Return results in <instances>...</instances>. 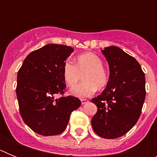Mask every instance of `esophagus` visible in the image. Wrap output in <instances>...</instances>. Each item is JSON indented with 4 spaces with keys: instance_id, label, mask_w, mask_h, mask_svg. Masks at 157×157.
Masks as SVG:
<instances>
[{
    "instance_id": "esophagus-1",
    "label": "esophagus",
    "mask_w": 157,
    "mask_h": 157,
    "mask_svg": "<svg viewBox=\"0 0 157 157\" xmlns=\"http://www.w3.org/2000/svg\"><path fill=\"white\" fill-rule=\"evenodd\" d=\"M81 102H82V105H84V104L87 103L89 102V100L87 99H81Z\"/></svg>"
}]
</instances>
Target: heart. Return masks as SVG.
<instances>
[{"instance_id": "heart-1", "label": "heart", "mask_w": 157, "mask_h": 157, "mask_svg": "<svg viewBox=\"0 0 157 157\" xmlns=\"http://www.w3.org/2000/svg\"><path fill=\"white\" fill-rule=\"evenodd\" d=\"M82 75L83 82L71 90V94L78 98L90 97L97 89L106 86L109 75L103 67L102 59L95 53L85 52L76 57L75 64L66 62L63 67V78L68 87L77 85Z\"/></svg>"}]
</instances>
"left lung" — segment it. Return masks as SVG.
Instances as JSON below:
<instances>
[{"label": "left lung", "instance_id": "1", "mask_svg": "<svg viewBox=\"0 0 157 157\" xmlns=\"http://www.w3.org/2000/svg\"><path fill=\"white\" fill-rule=\"evenodd\" d=\"M110 69L109 83L91 101L98 112L91 123L101 138L113 139L127 134L138 122L145 98V78L133 56L116 46L102 50Z\"/></svg>", "mask_w": 157, "mask_h": 157}]
</instances>
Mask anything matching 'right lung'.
Listing matches in <instances>:
<instances>
[{
	"label": "right lung",
	"instance_id": "add662e5",
	"mask_svg": "<svg viewBox=\"0 0 157 157\" xmlns=\"http://www.w3.org/2000/svg\"><path fill=\"white\" fill-rule=\"evenodd\" d=\"M74 49L48 44L30 52L17 75L16 95L24 123L43 136L57 135L66 129L71 114L81 105L73 96L64 97L63 67ZM56 94L61 97L55 98Z\"/></svg>",
	"mask_w": 157,
	"mask_h": 157
}]
</instances>
